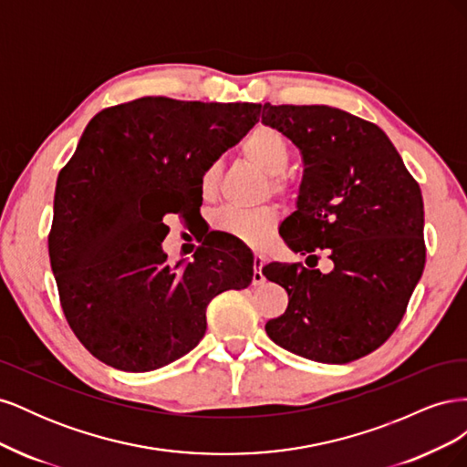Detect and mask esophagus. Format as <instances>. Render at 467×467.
I'll list each match as a JSON object with an SVG mask.
<instances>
[{
  "instance_id": "esophagus-1",
  "label": "esophagus",
  "mask_w": 467,
  "mask_h": 467,
  "mask_svg": "<svg viewBox=\"0 0 467 467\" xmlns=\"http://www.w3.org/2000/svg\"><path fill=\"white\" fill-rule=\"evenodd\" d=\"M263 257L255 255L253 257V286H261L265 282V275H263Z\"/></svg>"
}]
</instances>
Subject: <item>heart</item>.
<instances>
[{
	"label": "heart",
	"instance_id": "heart-1",
	"mask_svg": "<svg viewBox=\"0 0 467 467\" xmlns=\"http://www.w3.org/2000/svg\"><path fill=\"white\" fill-rule=\"evenodd\" d=\"M244 158L255 165L265 175L271 177V191L285 192L286 182L282 181L280 173L285 171L290 160L288 140L273 126L259 124L253 129L242 146ZM220 165L210 163L204 167L201 175V192L212 196L218 189ZM276 223V212L271 206H263L257 210H242L235 206H223L212 216V228L222 234H228L237 242L251 247L263 245L271 237Z\"/></svg>",
	"mask_w": 467,
	"mask_h": 467
}]
</instances>
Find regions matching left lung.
<instances>
[{"label": "left lung", "instance_id": "left-lung-1", "mask_svg": "<svg viewBox=\"0 0 467 467\" xmlns=\"http://www.w3.org/2000/svg\"><path fill=\"white\" fill-rule=\"evenodd\" d=\"M263 122L300 150L304 177L280 235L294 253L332 261L327 274L268 263L288 292L265 331L294 355L347 364L398 329L427 259L419 182L376 124L327 105H263Z\"/></svg>", "mask_w": 467, "mask_h": 467}]
</instances>
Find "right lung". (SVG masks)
I'll use <instances>...</instances> for the list:
<instances>
[{"instance_id": "obj_1", "label": "right lung", "mask_w": 467, "mask_h": 467, "mask_svg": "<svg viewBox=\"0 0 467 467\" xmlns=\"http://www.w3.org/2000/svg\"><path fill=\"white\" fill-rule=\"evenodd\" d=\"M257 103L142 97L89 120L56 181L48 235L69 327L95 358L150 372L185 357L206 333V307L247 288L253 253L232 235L169 265L165 216L202 204L204 167L259 120Z\"/></svg>"}]
</instances>
